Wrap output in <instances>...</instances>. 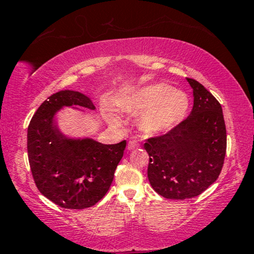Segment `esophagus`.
<instances>
[{
    "label": "esophagus",
    "mask_w": 254,
    "mask_h": 254,
    "mask_svg": "<svg viewBox=\"0 0 254 254\" xmlns=\"http://www.w3.org/2000/svg\"><path fill=\"white\" fill-rule=\"evenodd\" d=\"M139 147H140V144L137 143L135 140L128 141V143H127V149L128 150H134V149H137Z\"/></svg>",
    "instance_id": "esophagus-1"
}]
</instances>
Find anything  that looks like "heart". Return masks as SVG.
<instances>
[{"label": "heart", "instance_id": "obj_1", "mask_svg": "<svg viewBox=\"0 0 254 254\" xmlns=\"http://www.w3.org/2000/svg\"><path fill=\"white\" fill-rule=\"evenodd\" d=\"M189 106L185 92L165 83L139 88L124 98L121 110L131 115L142 114L137 127L145 134L167 132L183 121Z\"/></svg>", "mask_w": 254, "mask_h": 254}]
</instances>
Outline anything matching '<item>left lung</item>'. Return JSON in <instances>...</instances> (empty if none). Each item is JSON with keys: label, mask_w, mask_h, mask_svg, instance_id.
Instances as JSON below:
<instances>
[{"label": "left lung", "mask_w": 254, "mask_h": 254, "mask_svg": "<svg viewBox=\"0 0 254 254\" xmlns=\"http://www.w3.org/2000/svg\"><path fill=\"white\" fill-rule=\"evenodd\" d=\"M194 105L187 119L144 143L148 178L159 195L186 199L200 195L220 176L226 153L222 106L198 81L187 78Z\"/></svg>", "instance_id": "obj_1"}]
</instances>
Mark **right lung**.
Returning a JSON list of instances; mask_svg holds the SVG:
<instances>
[{
	"mask_svg": "<svg viewBox=\"0 0 254 254\" xmlns=\"http://www.w3.org/2000/svg\"><path fill=\"white\" fill-rule=\"evenodd\" d=\"M94 110L79 92L60 91L42 103L28 127V158L37 188L56 205L69 209L94 206L105 196L123 157L127 141L103 144L92 139H68L56 126L63 106Z\"/></svg>",
	"mask_w": 254,
	"mask_h": 254,
	"instance_id": "obj_1",
	"label": "right lung"
}]
</instances>
